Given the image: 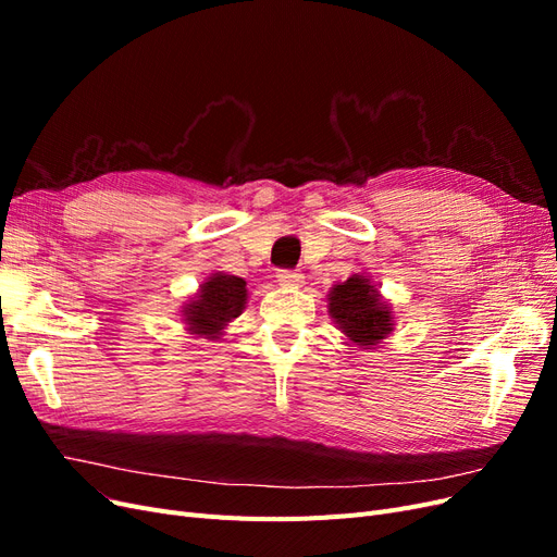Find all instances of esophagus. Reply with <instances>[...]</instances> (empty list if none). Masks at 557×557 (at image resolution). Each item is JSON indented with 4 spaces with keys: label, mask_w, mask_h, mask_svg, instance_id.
<instances>
[{
    "label": "esophagus",
    "mask_w": 557,
    "mask_h": 557,
    "mask_svg": "<svg viewBox=\"0 0 557 557\" xmlns=\"http://www.w3.org/2000/svg\"><path fill=\"white\" fill-rule=\"evenodd\" d=\"M276 281L281 285H285V288H299V285L305 283V276L297 272H288V269H281V272L276 274Z\"/></svg>",
    "instance_id": "34e87169"
}]
</instances>
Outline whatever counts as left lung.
Instances as JSON below:
<instances>
[{
  "instance_id": "8db88e82",
  "label": "left lung",
  "mask_w": 557,
  "mask_h": 557,
  "mask_svg": "<svg viewBox=\"0 0 557 557\" xmlns=\"http://www.w3.org/2000/svg\"><path fill=\"white\" fill-rule=\"evenodd\" d=\"M327 311L336 330L344 332L348 346L374 348L395 330L393 307L381 297L372 278L362 274L332 285Z\"/></svg>"
}]
</instances>
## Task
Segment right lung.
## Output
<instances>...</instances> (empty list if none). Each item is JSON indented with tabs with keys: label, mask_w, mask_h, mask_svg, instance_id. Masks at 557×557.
Masks as SVG:
<instances>
[{
	"label": "right lung",
	"mask_w": 557,
	"mask_h": 557,
	"mask_svg": "<svg viewBox=\"0 0 557 557\" xmlns=\"http://www.w3.org/2000/svg\"><path fill=\"white\" fill-rule=\"evenodd\" d=\"M246 301L248 290L244 278L215 272L199 285L197 295L183 307L181 315L185 330L209 342L221 339L232 320L239 318L246 309Z\"/></svg>",
	"instance_id": "1"
}]
</instances>
